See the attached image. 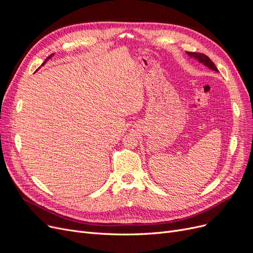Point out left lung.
Listing matches in <instances>:
<instances>
[{
	"label": "left lung",
	"mask_w": 253,
	"mask_h": 253,
	"mask_svg": "<svg viewBox=\"0 0 253 253\" xmlns=\"http://www.w3.org/2000/svg\"><path fill=\"white\" fill-rule=\"evenodd\" d=\"M188 55L190 57H193L195 59H197L198 61H200L201 63L205 64L206 66H208L209 68H211V70L215 71V72H218V70L216 68L215 64H214L212 61L210 60V58L208 56H206L205 53H201V52H188Z\"/></svg>",
	"instance_id": "1"
}]
</instances>
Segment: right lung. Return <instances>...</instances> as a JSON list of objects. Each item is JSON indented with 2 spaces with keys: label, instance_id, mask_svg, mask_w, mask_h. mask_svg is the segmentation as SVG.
I'll return each mask as SVG.
<instances>
[{
  "label": "right lung",
  "instance_id": "add662e5",
  "mask_svg": "<svg viewBox=\"0 0 253 253\" xmlns=\"http://www.w3.org/2000/svg\"><path fill=\"white\" fill-rule=\"evenodd\" d=\"M52 55H53V53H51V55H50V56H48V57L46 58V60H45V61H44V62H43V64H45V63H46V61H47L48 59H50V58L52 57ZM43 64H42V65H43Z\"/></svg>",
  "mask_w": 253,
  "mask_h": 253
}]
</instances>
